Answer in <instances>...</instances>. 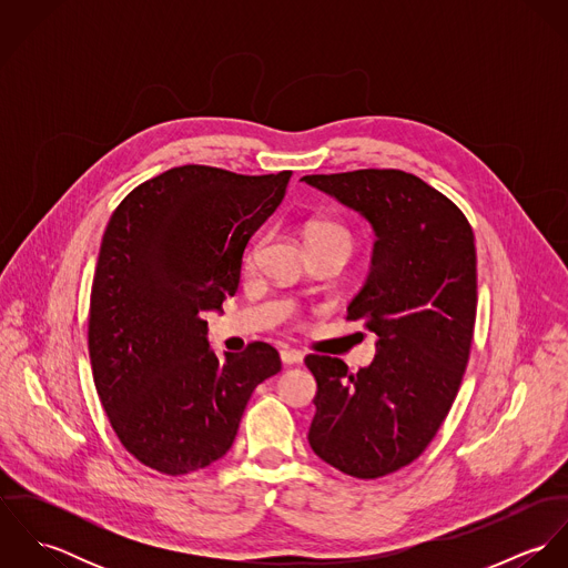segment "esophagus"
<instances>
[{
  "mask_svg": "<svg viewBox=\"0 0 568 568\" xmlns=\"http://www.w3.org/2000/svg\"><path fill=\"white\" fill-rule=\"evenodd\" d=\"M280 358H282V363H286V365H295V363H302V361H304V354H302L300 349L286 347V349L280 352Z\"/></svg>",
  "mask_w": 568,
  "mask_h": 568,
  "instance_id": "obj_1",
  "label": "esophagus"
}]
</instances>
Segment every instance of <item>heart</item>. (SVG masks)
Masks as SVG:
<instances>
[{
    "label": "heart",
    "mask_w": 568,
    "mask_h": 568,
    "mask_svg": "<svg viewBox=\"0 0 568 568\" xmlns=\"http://www.w3.org/2000/svg\"><path fill=\"white\" fill-rule=\"evenodd\" d=\"M304 239H306L308 248H313V246H336L345 255L352 251V244H354V234L349 232V227H345L343 223L332 221V219H315V221H311L304 227ZM257 248H260V241L251 244V248L246 253L248 262L255 257Z\"/></svg>",
    "instance_id": "obj_1"
}]
</instances>
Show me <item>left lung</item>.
Segmentation results:
<instances>
[{"label": "left lung", "instance_id": "left-lung-1", "mask_svg": "<svg viewBox=\"0 0 568 568\" xmlns=\"http://www.w3.org/2000/svg\"><path fill=\"white\" fill-rule=\"evenodd\" d=\"M302 181L363 214L374 232L372 271L347 322L378 336L369 367L311 354L317 381L308 442L356 479L415 462L457 398L477 320V248L464 212L405 170L308 174Z\"/></svg>", "mask_w": 568, "mask_h": 568}]
</instances>
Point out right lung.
<instances>
[{
  "instance_id": "1",
  "label": "right lung",
  "mask_w": 568,
  "mask_h": 568,
  "mask_svg": "<svg viewBox=\"0 0 568 568\" xmlns=\"http://www.w3.org/2000/svg\"><path fill=\"white\" fill-rule=\"evenodd\" d=\"M291 174L179 165L129 192L106 225L89 302L93 383L122 446L162 475L219 462L253 389L282 369L262 341L221 361L203 313L239 291L244 246Z\"/></svg>"
}]
</instances>
